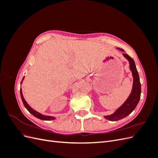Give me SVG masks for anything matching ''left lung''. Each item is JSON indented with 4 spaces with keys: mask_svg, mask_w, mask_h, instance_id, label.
Returning <instances> with one entry per match:
<instances>
[{
    "mask_svg": "<svg viewBox=\"0 0 158 158\" xmlns=\"http://www.w3.org/2000/svg\"><path fill=\"white\" fill-rule=\"evenodd\" d=\"M121 51H123L121 49ZM124 56L128 59L130 63V69L132 71L133 76V86L132 92L130 96L127 99V101L122 105V106L119 107L117 111L111 115L105 116V118L107 120L111 121H115L121 120V119L126 117L128 114H130L134 109H135L138 105L140 98L141 94V84L140 82L139 75L136 68L135 63L133 59L127 54L124 53Z\"/></svg>",
    "mask_w": 158,
    "mask_h": 158,
    "instance_id": "left-lung-1",
    "label": "left lung"
}]
</instances>
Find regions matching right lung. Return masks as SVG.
<instances>
[{
  "mask_svg": "<svg viewBox=\"0 0 158 158\" xmlns=\"http://www.w3.org/2000/svg\"><path fill=\"white\" fill-rule=\"evenodd\" d=\"M23 78H24V77L23 78L22 80H23ZM22 80L21 83L22 82ZM20 95H21V98H22V100L23 103V106H25V107L27 109V111H29L31 114H32L33 116H35V117L41 119V120H44V121H51V120H54V119H55V118L53 117L45 116V115H44V114H41V113L35 111V110H33L31 107H30V106H29V105H28V104L27 103V102L25 101L24 98H23V95H22V89H20Z\"/></svg>",
  "mask_w": 158,
  "mask_h": 158,
  "instance_id": "1",
  "label": "right lung"
}]
</instances>
